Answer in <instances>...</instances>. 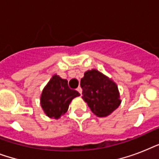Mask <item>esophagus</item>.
Masks as SVG:
<instances>
[{
	"mask_svg": "<svg viewBox=\"0 0 159 159\" xmlns=\"http://www.w3.org/2000/svg\"><path fill=\"white\" fill-rule=\"evenodd\" d=\"M77 92H79L80 94L82 95V88H81V87H77Z\"/></svg>",
	"mask_w": 159,
	"mask_h": 159,
	"instance_id": "1",
	"label": "esophagus"
}]
</instances>
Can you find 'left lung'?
<instances>
[{
	"label": "left lung",
	"instance_id": "obj_1",
	"mask_svg": "<svg viewBox=\"0 0 159 159\" xmlns=\"http://www.w3.org/2000/svg\"><path fill=\"white\" fill-rule=\"evenodd\" d=\"M80 84L82 88V99L96 116H109L120 104L116 83L97 70L85 72Z\"/></svg>",
	"mask_w": 159,
	"mask_h": 159
}]
</instances>
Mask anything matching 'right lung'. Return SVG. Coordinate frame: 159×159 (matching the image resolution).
<instances>
[{
  "mask_svg": "<svg viewBox=\"0 0 159 159\" xmlns=\"http://www.w3.org/2000/svg\"><path fill=\"white\" fill-rule=\"evenodd\" d=\"M78 96L79 92L70 89L67 80L54 75L43 90L41 106L46 116L58 119L67 112L71 101Z\"/></svg>",
  "mask_w": 159,
  "mask_h": 159,
  "instance_id": "add662e5",
  "label": "right lung"
}]
</instances>
